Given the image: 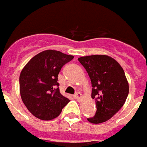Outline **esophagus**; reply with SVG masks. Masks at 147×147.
<instances>
[{"mask_svg":"<svg viewBox=\"0 0 147 147\" xmlns=\"http://www.w3.org/2000/svg\"><path fill=\"white\" fill-rule=\"evenodd\" d=\"M81 96H82V95H81V93H80V92H77V93H76L75 96H74L75 98H76V99H79Z\"/></svg>","mask_w":147,"mask_h":147,"instance_id":"1","label":"esophagus"}]
</instances>
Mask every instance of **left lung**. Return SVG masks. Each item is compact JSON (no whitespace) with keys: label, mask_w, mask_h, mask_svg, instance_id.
<instances>
[{"label":"left lung","mask_w":147,"mask_h":147,"mask_svg":"<svg viewBox=\"0 0 147 147\" xmlns=\"http://www.w3.org/2000/svg\"><path fill=\"white\" fill-rule=\"evenodd\" d=\"M78 60L90 78L91 96L96 105V114L87 120L95 124L104 123L123 107L129 95L124 70L117 61L107 55L81 57Z\"/></svg>","instance_id":"8db88e82"}]
</instances>
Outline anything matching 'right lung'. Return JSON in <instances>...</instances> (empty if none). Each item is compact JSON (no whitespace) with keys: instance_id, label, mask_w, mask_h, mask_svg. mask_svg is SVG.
<instances>
[{"instance_id":"obj_1","label":"right lung","mask_w":147,"mask_h":147,"mask_svg":"<svg viewBox=\"0 0 147 147\" xmlns=\"http://www.w3.org/2000/svg\"><path fill=\"white\" fill-rule=\"evenodd\" d=\"M74 57L55 50L39 53L23 68L19 77L20 94L30 113L42 120L57 117L69 102L59 89L58 74Z\"/></svg>"}]
</instances>
